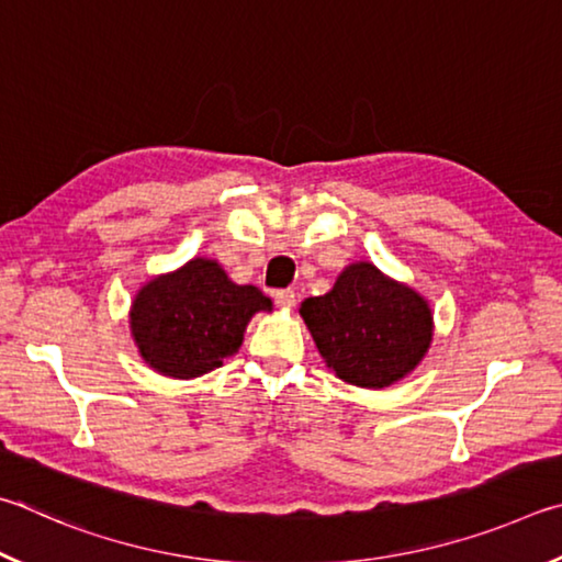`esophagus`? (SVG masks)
<instances>
[{
    "label": "esophagus",
    "instance_id": "1",
    "mask_svg": "<svg viewBox=\"0 0 562 562\" xmlns=\"http://www.w3.org/2000/svg\"><path fill=\"white\" fill-rule=\"evenodd\" d=\"M273 299H276V303H279L281 308H286V311H289V308L296 306V299H299V296H296V293H293V291H289V289H286V291H276V296H273Z\"/></svg>",
    "mask_w": 562,
    "mask_h": 562
}]
</instances>
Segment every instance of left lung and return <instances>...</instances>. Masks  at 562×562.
Listing matches in <instances>:
<instances>
[{"label":"left lung","instance_id":"1","mask_svg":"<svg viewBox=\"0 0 562 562\" xmlns=\"http://www.w3.org/2000/svg\"><path fill=\"white\" fill-rule=\"evenodd\" d=\"M299 313L336 378L366 390L405 380L435 338L429 301L370 261L346 266L326 296L306 299Z\"/></svg>","mask_w":562,"mask_h":562}]
</instances>
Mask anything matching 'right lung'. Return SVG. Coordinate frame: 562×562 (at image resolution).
I'll return each instance as SVG.
<instances>
[{
    "label": "right lung",
    "instance_id": "1",
    "mask_svg": "<svg viewBox=\"0 0 562 562\" xmlns=\"http://www.w3.org/2000/svg\"><path fill=\"white\" fill-rule=\"evenodd\" d=\"M259 311H273L269 296L234 283L216 259L194 256L137 289L131 336L155 372L192 380L239 352L246 326Z\"/></svg>",
    "mask_w": 562,
    "mask_h": 562
}]
</instances>
